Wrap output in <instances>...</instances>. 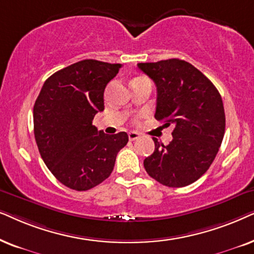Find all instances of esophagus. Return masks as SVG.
<instances>
[{
    "label": "esophagus",
    "mask_w": 254,
    "mask_h": 254,
    "mask_svg": "<svg viewBox=\"0 0 254 254\" xmlns=\"http://www.w3.org/2000/svg\"><path fill=\"white\" fill-rule=\"evenodd\" d=\"M138 137H139V133H138V132H134V131H131V132H129V139L131 141L136 140Z\"/></svg>",
    "instance_id": "obj_1"
}]
</instances>
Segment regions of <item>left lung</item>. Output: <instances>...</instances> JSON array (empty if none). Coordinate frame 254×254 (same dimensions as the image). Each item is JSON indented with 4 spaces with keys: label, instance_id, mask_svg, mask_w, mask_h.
I'll return each instance as SVG.
<instances>
[{
    "label": "left lung",
    "instance_id": "8db88e82",
    "mask_svg": "<svg viewBox=\"0 0 254 254\" xmlns=\"http://www.w3.org/2000/svg\"><path fill=\"white\" fill-rule=\"evenodd\" d=\"M157 86L155 120L174 125L168 145L153 138L154 152L144 167L167 187H185L209 170L225 132L222 97L210 80L185 60L140 63Z\"/></svg>",
    "mask_w": 254,
    "mask_h": 254
}]
</instances>
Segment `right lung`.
<instances>
[{
  "mask_svg": "<svg viewBox=\"0 0 254 254\" xmlns=\"http://www.w3.org/2000/svg\"><path fill=\"white\" fill-rule=\"evenodd\" d=\"M121 67L93 59L73 64L44 82L35 102L39 153L51 173L74 190H88L109 178L129 140L127 132L110 136L93 125L104 110V89Z\"/></svg>",
  "mask_w": 254,
  "mask_h": 254,
  "instance_id": "right-lung-1",
  "label": "right lung"
}]
</instances>
